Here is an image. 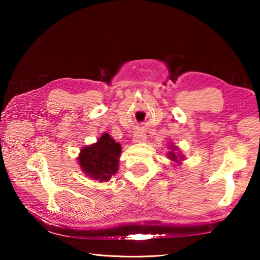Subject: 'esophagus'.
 Wrapping results in <instances>:
<instances>
[{"label":"esophagus","mask_w":260,"mask_h":260,"mask_svg":"<svg viewBox=\"0 0 260 260\" xmlns=\"http://www.w3.org/2000/svg\"><path fill=\"white\" fill-rule=\"evenodd\" d=\"M133 142L134 143H143V142H146V135L143 133V132L139 131V132H135L134 136H133Z\"/></svg>","instance_id":"esophagus-1"}]
</instances>
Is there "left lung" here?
<instances>
[{
  "instance_id": "1",
  "label": "left lung",
  "mask_w": 260,
  "mask_h": 260,
  "mask_svg": "<svg viewBox=\"0 0 260 260\" xmlns=\"http://www.w3.org/2000/svg\"><path fill=\"white\" fill-rule=\"evenodd\" d=\"M169 148H170V151L167 154L168 158L170 159L171 162H172V164H174V165H181L182 161H184L185 156L180 152L179 147L175 146L174 144H172V143H171V144L169 145Z\"/></svg>"
}]
</instances>
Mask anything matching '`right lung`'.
Listing matches in <instances>:
<instances>
[{
	"mask_svg": "<svg viewBox=\"0 0 260 260\" xmlns=\"http://www.w3.org/2000/svg\"><path fill=\"white\" fill-rule=\"evenodd\" d=\"M121 146L108 133H104L96 143L84 146L77 157L84 174L98 182H107L117 173Z\"/></svg>",
	"mask_w": 260,
	"mask_h": 260,
	"instance_id": "add662e5",
	"label": "right lung"
}]
</instances>
